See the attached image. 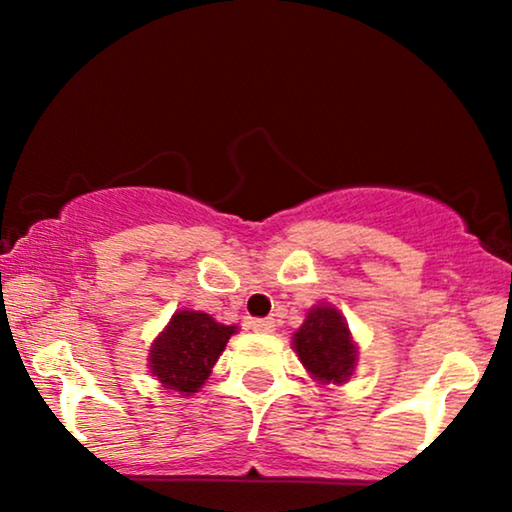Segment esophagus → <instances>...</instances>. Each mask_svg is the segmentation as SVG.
Returning a JSON list of instances; mask_svg holds the SVG:
<instances>
[{"label": "esophagus", "mask_w": 512, "mask_h": 512, "mask_svg": "<svg viewBox=\"0 0 512 512\" xmlns=\"http://www.w3.org/2000/svg\"><path fill=\"white\" fill-rule=\"evenodd\" d=\"M249 326H251V331H256V333H272V331H275V321H272V319H251Z\"/></svg>", "instance_id": "obj_1"}]
</instances>
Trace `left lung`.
I'll return each mask as SVG.
<instances>
[{
  "instance_id": "8db88e82",
  "label": "left lung",
  "mask_w": 512,
  "mask_h": 512,
  "mask_svg": "<svg viewBox=\"0 0 512 512\" xmlns=\"http://www.w3.org/2000/svg\"><path fill=\"white\" fill-rule=\"evenodd\" d=\"M293 347L303 366L321 382H345L352 375L356 349L347 321L333 307H312L293 335Z\"/></svg>"
}]
</instances>
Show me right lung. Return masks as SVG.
<instances>
[{
    "label": "right lung",
    "mask_w": 512,
    "mask_h": 512,
    "mask_svg": "<svg viewBox=\"0 0 512 512\" xmlns=\"http://www.w3.org/2000/svg\"><path fill=\"white\" fill-rule=\"evenodd\" d=\"M235 326H223L205 312H177L151 347V373L167 389L193 394L209 377Z\"/></svg>",
    "instance_id": "right-lung-1"
}]
</instances>
